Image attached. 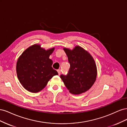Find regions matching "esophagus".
I'll return each mask as SVG.
<instances>
[{
    "label": "esophagus",
    "instance_id": "1",
    "mask_svg": "<svg viewBox=\"0 0 127 127\" xmlns=\"http://www.w3.org/2000/svg\"><path fill=\"white\" fill-rule=\"evenodd\" d=\"M57 71H58V74H59V75H60V73H61V70H60V69L57 70Z\"/></svg>",
    "mask_w": 127,
    "mask_h": 127
}]
</instances>
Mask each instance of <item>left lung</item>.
Instances as JSON below:
<instances>
[{"label": "left lung", "mask_w": 127, "mask_h": 127, "mask_svg": "<svg viewBox=\"0 0 127 127\" xmlns=\"http://www.w3.org/2000/svg\"><path fill=\"white\" fill-rule=\"evenodd\" d=\"M70 68L66 75H61L65 86L71 93L79 94L88 91L95 82L96 66L91 55L77 46L72 50L64 48Z\"/></svg>", "instance_id": "8db88e82"}]
</instances>
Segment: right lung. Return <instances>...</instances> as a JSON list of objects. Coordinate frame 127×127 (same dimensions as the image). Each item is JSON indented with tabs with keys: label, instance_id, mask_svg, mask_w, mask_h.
<instances>
[{
	"label": "right lung",
	"instance_id": "obj_1",
	"mask_svg": "<svg viewBox=\"0 0 127 127\" xmlns=\"http://www.w3.org/2000/svg\"><path fill=\"white\" fill-rule=\"evenodd\" d=\"M54 50L52 48L46 51L39 45H33L19 58L16 64L17 75L26 90L32 93L40 92L53 76L58 75L52 67V60L49 59Z\"/></svg>",
	"mask_w": 127,
	"mask_h": 127
}]
</instances>
